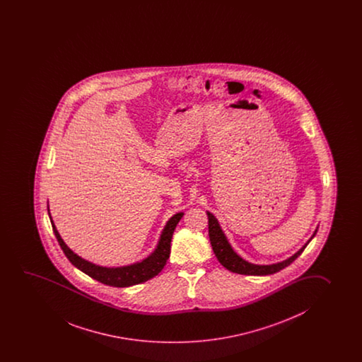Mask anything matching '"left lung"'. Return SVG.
<instances>
[{
	"label": "left lung",
	"instance_id": "obj_1",
	"mask_svg": "<svg viewBox=\"0 0 362 362\" xmlns=\"http://www.w3.org/2000/svg\"><path fill=\"white\" fill-rule=\"evenodd\" d=\"M206 214H208V221H209L208 226H209L210 244L213 247L215 257H218V260L226 269L230 270L233 273L241 274V275H270V274L278 273L284 267H288L296 257L301 255V252H304L305 247L317 231L315 230L314 235L311 236V239L300 249L299 252L293 254V257H288L286 260L278 262V264H273V265H255V264L245 262L233 250L230 244L226 240V236L221 229L219 223L215 219L214 215L210 214L209 211Z\"/></svg>",
	"mask_w": 362,
	"mask_h": 362
}]
</instances>
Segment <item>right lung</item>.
<instances>
[{"label":"right lung","mask_w":362,"mask_h":362,"mask_svg":"<svg viewBox=\"0 0 362 362\" xmlns=\"http://www.w3.org/2000/svg\"><path fill=\"white\" fill-rule=\"evenodd\" d=\"M183 215V213H178L169 219L167 226L163 230L162 235H160L157 249L151 257L144 259L143 262L123 267H98V265H95V264L79 257L64 244V241L62 240V238L58 234L56 226L53 224L51 214H49V219H51L53 233L57 238L59 247L74 267L100 283L110 285V286H115V288H127V286H132L136 284L144 283L162 272L163 267L167 264L169 254H170V241H172L175 226L182 219Z\"/></svg>","instance_id":"right-lung-1"}]
</instances>
